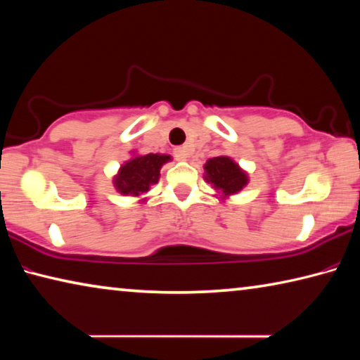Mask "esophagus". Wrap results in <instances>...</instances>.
I'll use <instances>...</instances> for the list:
<instances>
[{
	"instance_id": "obj_1",
	"label": "esophagus",
	"mask_w": 360,
	"mask_h": 360,
	"mask_svg": "<svg viewBox=\"0 0 360 360\" xmlns=\"http://www.w3.org/2000/svg\"><path fill=\"white\" fill-rule=\"evenodd\" d=\"M173 155H174L176 160H187L188 149L184 148V146H182V148H176V149L173 150Z\"/></svg>"
}]
</instances>
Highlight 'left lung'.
<instances>
[{
	"label": "left lung",
	"mask_w": 360,
	"mask_h": 360,
	"mask_svg": "<svg viewBox=\"0 0 360 360\" xmlns=\"http://www.w3.org/2000/svg\"><path fill=\"white\" fill-rule=\"evenodd\" d=\"M205 179L221 192L224 198L238 193L249 181L246 172L227 155L212 157L205 163Z\"/></svg>",
	"instance_id": "left-lung-1"
}]
</instances>
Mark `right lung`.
Masks as SVG:
<instances>
[{"label": "right lung", "instance_id": "obj_1", "mask_svg": "<svg viewBox=\"0 0 360 360\" xmlns=\"http://www.w3.org/2000/svg\"><path fill=\"white\" fill-rule=\"evenodd\" d=\"M172 157L165 154H148L133 155L129 162L119 168V173L114 178V187L122 195L139 197L149 191L160 178V168Z\"/></svg>", "mask_w": 360, "mask_h": 360}]
</instances>
